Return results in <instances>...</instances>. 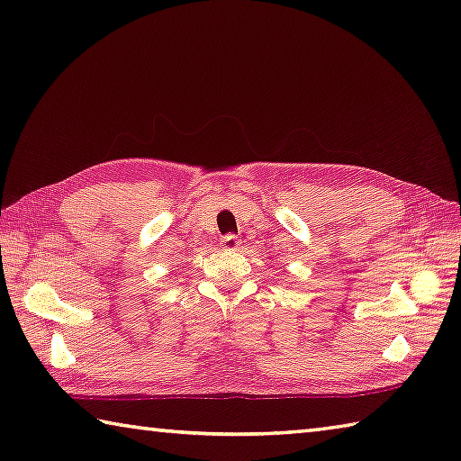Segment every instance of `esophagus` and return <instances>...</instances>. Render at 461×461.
<instances>
[{"instance_id": "34e87169", "label": "esophagus", "mask_w": 461, "mask_h": 461, "mask_svg": "<svg viewBox=\"0 0 461 461\" xmlns=\"http://www.w3.org/2000/svg\"><path fill=\"white\" fill-rule=\"evenodd\" d=\"M239 245H240V240H239V237H234V234H227V237L221 239V247L224 250H234V249H239Z\"/></svg>"}]
</instances>
